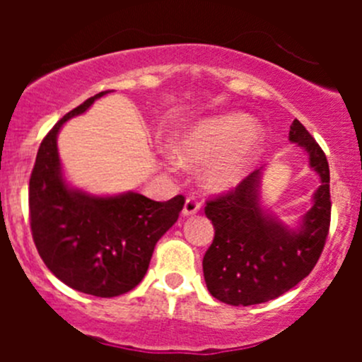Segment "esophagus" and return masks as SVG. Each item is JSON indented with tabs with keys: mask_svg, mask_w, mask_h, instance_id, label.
Returning a JSON list of instances; mask_svg holds the SVG:
<instances>
[{
	"mask_svg": "<svg viewBox=\"0 0 362 362\" xmlns=\"http://www.w3.org/2000/svg\"><path fill=\"white\" fill-rule=\"evenodd\" d=\"M199 208H202V203H199L194 196H189V198L185 199V204H184V215L198 214Z\"/></svg>",
	"mask_w": 362,
	"mask_h": 362,
	"instance_id": "obj_1",
	"label": "esophagus"
}]
</instances>
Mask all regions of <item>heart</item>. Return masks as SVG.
Listing matches in <instances>:
<instances>
[{
    "label": "heart",
    "instance_id": "1",
    "mask_svg": "<svg viewBox=\"0 0 362 362\" xmlns=\"http://www.w3.org/2000/svg\"><path fill=\"white\" fill-rule=\"evenodd\" d=\"M259 145V133L250 119L240 113L214 117L192 126L177 138L175 158L187 166H203L211 189L235 187L249 171Z\"/></svg>",
    "mask_w": 362,
    "mask_h": 362
}]
</instances>
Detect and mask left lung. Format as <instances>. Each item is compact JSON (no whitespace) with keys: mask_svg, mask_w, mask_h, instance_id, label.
<instances>
[{"mask_svg":"<svg viewBox=\"0 0 362 362\" xmlns=\"http://www.w3.org/2000/svg\"><path fill=\"white\" fill-rule=\"evenodd\" d=\"M289 140L305 148L320 185L313 204L291 229L266 211L259 198L261 170L243 178L235 191L208 199L204 214L215 236L203 257L208 291L218 301L249 306L275 299L310 275L326 245L331 222L329 164L306 127L294 119Z\"/></svg>","mask_w":362,"mask_h":362,"instance_id":"left-lung-1","label":"left lung"}]
</instances>
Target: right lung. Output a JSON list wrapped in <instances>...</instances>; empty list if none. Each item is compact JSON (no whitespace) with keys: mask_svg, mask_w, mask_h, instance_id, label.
<instances>
[{"mask_svg":"<svg viewBox=\"0 0 362 362\" xmlns=\"http://www.w3.org/2000/svg\"><path fill=\"white\" fill-rule=\"evenodd\" d=\"M107 93L86 100L49 131L29 178V221L40 257L68 287L98 298L126 294L141 282L156 243L185 203L182 194L168 202L138 192L100 198L66 184L57 133Z\"/></svg>","mask_w":362,"mask_h":362,"instance_id":"obj_1","label":"right lung"}]
</instances>
